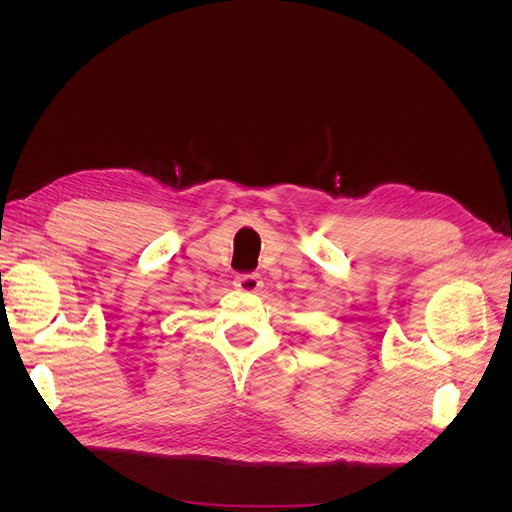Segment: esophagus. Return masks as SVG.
<instances>
[{
    "label": "esophagus",
    "instance_id": "34e87169",
    "mask_svg": "<svg viewBox=\"0 0 512 512\" xmlns=\"http://www.w3.org/2000/svg\"><path fill=\"white\" fill-rule=\"evenodd\" d=\"M262 286L258 273H241L235 277V288L241 292H256Z\"/></svg>",
    "mask_w": 512,
    "mask_h": 512
}]
</instances>
